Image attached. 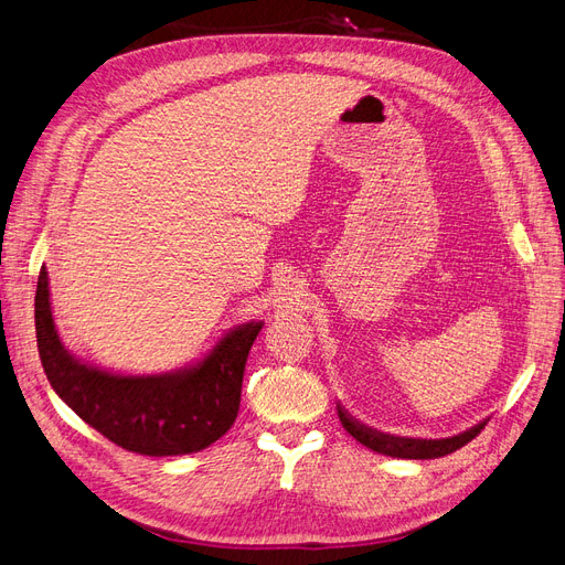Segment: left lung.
<instances>
[{"label":"left lung","instance_id":"obj_1","mask_svg":"<svg viewBox=\"0 0 565 565\" xmlns=\"http://www.w3.org/2000/svg\"><path fill=\"white\" fill-rule=\"evenodd\" d=\"M338 417H340L342 427L348 429L359 444H363L375 452L390 455V458H404V460L444 458V455H450L458 448H462L465 444H469L488 423V420H483V423L475 425L462 434L448 436V439H408V436H394V434H385V431H377V429H371V427H363L342 406H338Z\"/></svg>","mask_w":565,"mask_h":565}]
</instances>
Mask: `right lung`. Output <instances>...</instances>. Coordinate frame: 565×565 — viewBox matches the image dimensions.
Here are the masks:
<instances>
[{"instance_id":"add662e5","label":"right lung","mask_w":565,"mask_h":565,"mask_svg":"<svg viewBox=\"0 0 565 565\" xmlns=\"http://www.w3.org/2000/svg\"><path fill=\"white\" fill-rule=\"evenodd\" d=\"M34 326L53 392L105 439L131 452L167 458L204 450L234 425L246 359L263 321L234 326L192 366L159 375H119L65 350L53 323L49 271L42 267Z\"/></svg>"}]
</instances>
